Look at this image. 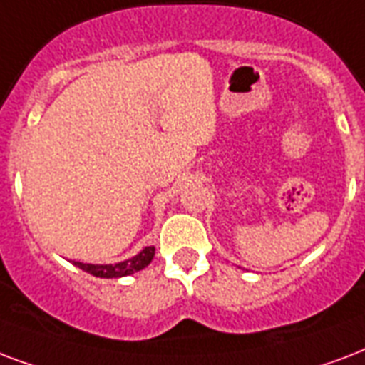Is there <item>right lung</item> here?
Here are the masks:
<instances>
[{
	"label": "right lung",
	"mask_w": 365,
	"mask_h": 365,
	"mask_svg": "<svg viewBox=\"0 0 365 365\" xmlns=\"http://www.w3.org/2000/svg\"><path fill=\"white\" fill-rule=\"evenodd\" d=\"M155 257V247H145L139 255L133 258H128L124 262L118 264H83L74 262L80 269L88 272V274L96 275V277H124V275H132L139 269L147 268Z\"/></svg>",
	"instance_id": "right-lung-1"
}]
</instances>
